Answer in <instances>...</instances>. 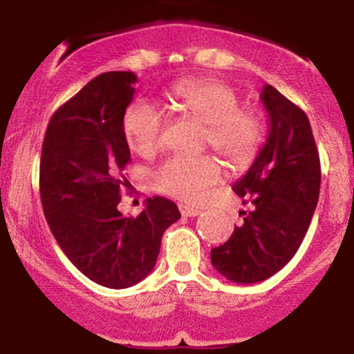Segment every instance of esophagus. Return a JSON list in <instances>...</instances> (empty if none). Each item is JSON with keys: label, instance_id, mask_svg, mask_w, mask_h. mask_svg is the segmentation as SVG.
I'll use <instances>...</instances> for the list:
<instances>
[{"label": "esophagus", "instance_id": "obj_1", "mask_svg": "<svg viewBox=\"0 0 354 354\" xmlns=\"http://www.w3.org/2000/svg\"><path fill=\"white\" fill-rule=\"evenodd\" d=\"M178 210H180V214L184 217H196L201 214V210L196 207H190V205H187V204H178Z\"/></svg>", "mask_w": 354, "mask_h": 354}]
</instances>
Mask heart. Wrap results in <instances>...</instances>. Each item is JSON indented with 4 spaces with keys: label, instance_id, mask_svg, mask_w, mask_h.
I'll return each mask as SVG.
<instances>
[{
    "label": "heart",
    "instance_id": "heart-1",
    "mask_svg": "<svg viewBox=\"0 0 354 354\" xmlns=\"http://www.w3.org/2000/svg\"><path fill=\"white\" fill-rule=\"evenodd\" d=\"M169 98L182 117L204 124L202 145L210 147L229 165L248 167L259 153L266 137L263 115L242 106L229 83L212 77L187 78L169 90ZM127 144L135 153L150 157L160 149L164 115L152 103L135 100L122 120ZM221 180V167L209 156L172 157L153 172L158 192L184 202H201Z\"/></svg>",
    "mask_w": 354,
    "mask_h": 354
}]
</instances>
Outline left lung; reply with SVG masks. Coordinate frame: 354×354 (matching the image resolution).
<instances>
[{"label":"left lung","instance_id":"obj_1","mask_svg":"<svg viewBox=\"0 0 354 354\" xmlns=\"http://www.w3.org/2000/svg\"><path fill=\"white\" fill-rule=\"evenodd\" d=\"M261 100L269 115L268 140L232 187L252 210L241 212L244 222L210 251L214 268L242 284L268 279L295 257L321 185L319 153L308 115L271 85H264Z\"/></svg>","mask_w":354,"mask_h":354}]
</instances>
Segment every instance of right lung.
<instances>
[{
  "label": "right lung",
  "instance_id": "1",
  "mask_svg": "<svg viewBox=\"0 0 354 354\" xmlns=\"http://www.w3.org/2000/svg\"><path fill=\"white\" fill-rule=\"evenodd\" d=\"M137 77L106 71L86 83L50 118L39 160V196L62 251L93 283L124 289L156 266L162 236L180 219L164 197L147 198L137 217L118 204L130 182V149L122 130Z\"/></svg>",
  "mask_w": 354,
  "mask_h": 354
}]
</instances>
